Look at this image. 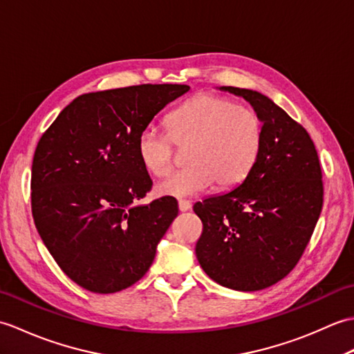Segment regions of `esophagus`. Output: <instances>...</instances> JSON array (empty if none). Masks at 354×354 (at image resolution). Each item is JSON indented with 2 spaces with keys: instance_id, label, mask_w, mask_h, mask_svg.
<instances>
[{
  "instance_id": "34e87169",
  "label": "esophagus",
  "mask_w": 354,
  "mask_h": 354,
  "mask_svg": "<svg viewBox=\"0 0 354 354\" xmlns=\"http://www.w3.org/2000/svg\"><path fill=\"white\" fill-rule=\"evenodd\" d=\"M192 207V204L186 200H178V210L180 212H187Z\"/></svg>"
}]
</instances>
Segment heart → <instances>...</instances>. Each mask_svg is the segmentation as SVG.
Returning <instances> with one entry per match:
<instances>
[{
    "mask_svg": "<svg viewBox=\"0 0 354 354\" xmlns=\"http://www.w3.org/2000/svg\"><path fill=\"white\" fill-rule=\"evenodd\" d=\"M168 131L145 127L138 136V156L150 174L172 168L176 146L187 150V168L156 186L165 197H195L212 186L230 189L245 178L261 153L263 129L256 112L233 100L201 93L167 118Z\"/></svg>",
    "mask_w": 354,
    "mask_h": 354,
    "instance_id": "b5f03b06",
    "label": "heart"
}]
</instances>
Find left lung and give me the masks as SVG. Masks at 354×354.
<instances>
[{
	"instance_id": "1",
	"label": "left lung",
	"mask_w": 354,
	"mask_h": 354,
	"mask_svg": "<svg viewBox=\"0 0 354 354\" xmlns=\"http://www.w3.org/2000/svg\"><path fill=\"white\" fill-rule=\"evenodd\" d=\"M262 121V148L242 182L194 204L203 223L195 254L221 286L261 290L300 261L323 207V180L309 133L263 93L223 86Z\"/></svg>"
}]
</instances>
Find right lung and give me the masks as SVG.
<instances>
[{"mask_svg":"<svg viewBox=\"0 0 354 354\" xmlns=\"http://www.w3.org/2000/svg\"><path fill=\"white\" fill-rule=\"evenodd\" d=\"M186 84H140L83 93L59 113L37 142L31 210L54 261L77 285L112 294L150 268L157 243L178 214L151 189L138 136Z\"/></svg>","mask_w":354,"mask_h":354,"instance_id":"add662e5","label":"right lung"}]
</instances>
